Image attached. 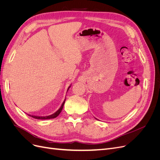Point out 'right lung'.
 Masks as SVG:
<instances>
[{
	"label": "right lung",
	"mask_w": 160,
	"mask_h": 160,
	"mask_svg": "<svg viewBox=\"0 0 160 160\" xmlns=\"http://www.w3.org/2000/svg\"><path fill=\"white\" fill-rule=\"evenodd\" d=\"M71 88V85L69 87L68 89H67V91L69 90V89ZM65 99L64 100L63 102H62L61 108L58 109L55 113H54L52 115H48V116H37V115H28L29 116H31V118H35V119H53V118H57L58 115H59L60 114V113L61 112V111L62 109V108H63V105L65 104Z\"/></svg>",
	"instance_id": "obj_1"
}]
</instances>
